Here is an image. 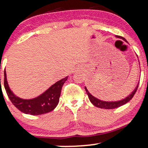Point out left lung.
<instances>
[{"instance_id": "obj_1", "label": "left lung", "mask_w": 148, "mask_h": 148, "mask_svg": "<svg viewBox=\"0 0 148 148\" xmlns=\"http://www.w3.org/2000/svg\"><path fill=\"white\" fill-rule=\"evenodd\" d=\"M115 37H118V38L122 39V40H125V42H127V40L123 37L118 36V35ZM138 84H139V82H138V85L136 86V87L135 88V89L133 90V92H132L131 94L129 95L127 97H125V99L119 100V101H103V100H100L99 99H97V98H96L95 97L93 96L92 95L91 93L88 91V90L87 89V88L86 87H85V90H86V93H87L90 101V102L92 103L94 106H95L100 108H104V109H113V108H118V107L123 106V105L127 103L128 101H130V100L133 98L134 95H135L137 89H138Z\"/></svg>"}]
</instances>
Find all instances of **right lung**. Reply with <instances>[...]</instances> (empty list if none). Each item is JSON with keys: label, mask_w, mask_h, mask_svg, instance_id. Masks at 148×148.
Here are the masks:
<instances>
[{"label": "right lung", "mask_w": 148, "mask_h": 148, "mask_svg": "<svg viewBox=\"0 0 148 148\" xmlns=\"http://www.w3.org/2000/svg\"><path fill=\"white\" fill-rule=\"evenodd\" d=\"M4 86L6 92L14 106L25 114L38 115L49 113L57 106L59 102L62 87L67 80L68 76L57 81L40 95L29 99L18 97L10 90L7 81L5 71L4 72Z\"/></svg>", "instance_id": "add662e5"}]
</instances>
